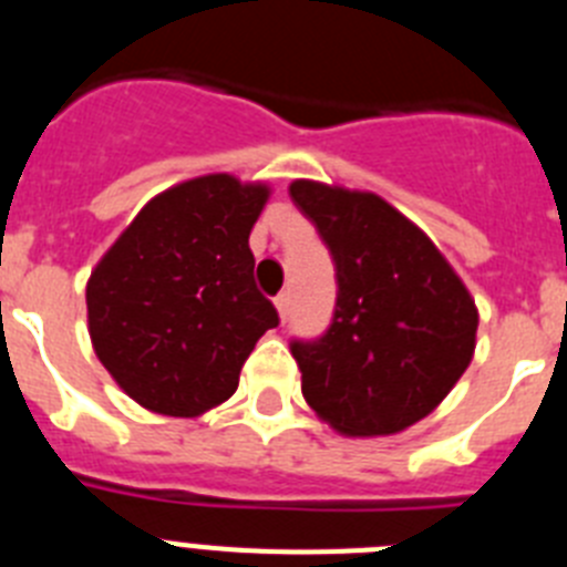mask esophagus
Segmentation results:
<instances>
[{"mask_svg": "<svg viewBox=\"0 0 567 567\" xmlns=\"http://www.w3.org/2000/svg\"><path fill=\"white\" fill-rule=\"evenodd\" d=\"M275 307H278L280 320H287L289 318V292H280L278 298H275Z\"/></svg>", "mask_w": 567, "mask_h": 567, "instance_id": "34e87169", "label": "esophagus"}]
</instances>
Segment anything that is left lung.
Returning <instances> with one entry per match:
<instances>
[{"label":"left lung","instance_id":"1","mask_svg":"<svg viewBox=\"0 0 567 567\" xmlns=\"http://www.w3.org/2000/svg\"><path fill=\"white\" fill-rule=\"evenodd\" d=\"M295 207L329 247V329L292 340L300 392L349 437L398 434L432 414L468 369L477 307L432 238L374 193L292 182Z\"/></svg>","mask_w":567,"mask_h":567}]
</instances>
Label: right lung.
I'll use <instances>...</instances> for the list:
<instances>
[{
    "label": "right lung",
    "mask_w": 567,
    "mask_h": 567,
    "mask_svg": "<svg viewBox=\"0 0 567 567\" xmlns=\"http://www.w3.org/2000/svg\"><path fill=\"white\" fill-rule=\"evenodd\" d=\"M267 184L202 175L155 195L87 280L93 349L138 405L198 417L235 394L240 365L267 329L249 233Z\"/></svg>",
    "instance_id": "right-lung-1"
}]
</instances>
